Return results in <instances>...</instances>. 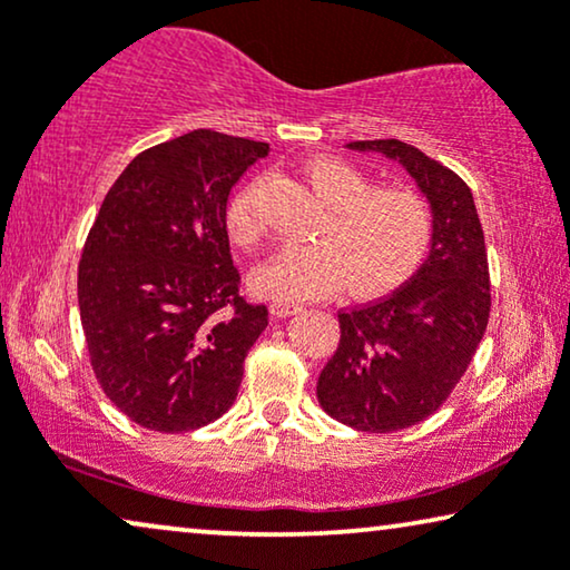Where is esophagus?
I'll return each mask as SVG.
<instances>
[{
  "mask_svg": "<svg viewBox=\"0 0 570 570\" xmlns=\"http://www.w3.org/2000/svg\"><path fill=\"white\" fill-rule=\"evenodd\" d=\"M303 311L301 303H291V301H275L272 303V314L275 316H291V314H298Z\"/></svg>",
  "mask_w": 570,
  "mask_h": 570,
  "instance_id": "34e87169",
  "label": "esophagus"
}]
</instances>
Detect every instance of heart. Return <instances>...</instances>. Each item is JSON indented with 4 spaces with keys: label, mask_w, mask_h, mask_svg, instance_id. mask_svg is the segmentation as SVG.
<instances>
[{
    "label": "heart",
    "mask_w": 570,
    "mask_h": 570,
    "mask_svg": "<svg viewBox=\"0 0 570 570\" xmlns=\"http://www.w3.org/2000/svg\"><path fill=\"white\" fill-rule=\"evenodd\" d=\"M303 176L326 217L316 244H291L254 269V285L277 301L322 298L347 285L361 298L402 285L433 244L431 199L415 184H376L368 170L334 155L303 163ZM264 178L233 197L228 230L236 244L256 246L267 230Z\"/></svg>",
    "instance_id": "b5f03b06"
}]
</instances>
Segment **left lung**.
Here are the masks:
<instances>
[{"label": "left lung", "mask_w": 570, "mask_h": 570, "mask_svg": "<svg viewBox=\"0 0 570 570\" xmlns=\"http://www.w3.org/2000/svg\"><path fill=\"white\" fill-rule=\"evenodd\" d=\"M350 147L400 160L435 215L423 267L386 298L340 311V345L316 384L330 417L392 433L431 417L472 363L490 318L488 248L470 186L454 170L400 139Z\"/></svg>", "instance_id": "1"}]
</instances>
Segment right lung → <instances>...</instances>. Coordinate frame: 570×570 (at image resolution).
Here are the masks:
<instances>
[{"label":"right lung","mask_w":570,"mask_h":570,"mask_svg":"<svg viewBox=\"0 0 570 570\" xmlns=\"http://www.w3.org/2000/svg\"><path fill=\"white\" fill-rule=\"evenodd\" d=\"M267 142L197 129L139 153L85 240L77 303L100 389L147 431L186 433L236 402L269 324L240 295L225 213Z\"/></svg>","instance_id":"right-lung-1"}]
</instances>
